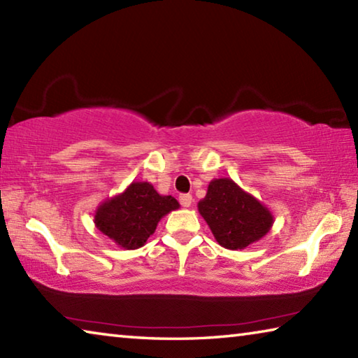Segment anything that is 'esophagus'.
<instances>
[{
    "label": "esophagus",
    "instance_id": "1",
    "mask_svg": "<svg viewBox=\"0 0 358 358\" xmlns=\"http://www.w3.org/2000/svg\"><path fill=\"white\" fill-rule=\"evenodd\" d=\"M178 201L181 203V207H191L192 196H191V194H181V196L178 197Z\"/></svg>",
    "mask_w": 358,
    "mask_h": 358
}]
</instances>
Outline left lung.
<instances>
[{
	"instance_id": "8db88e82",
	"label": "left lung",
	"mask_w": 358,
	"mask_h": 358,
	"mask_svg": "<svg viewBox=\"0 0 358 358\" xmlns=\"http://www.w3.org/2000/svg\"><path fill=\"white\" fill-rule=\"evenodd\" d=\"M199 211L217 243L227 250H243L262 238L273 224L270 211L229 178L211 181Z\"/></svg>"
}]
</instances>
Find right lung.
I'll list each match as a JSON object with an SVG mask.
<instances>
[{
  "label": "right lung",
  "instance_id": "add662e5",
  "mask_svg": "<svg viewBox=\"0 0 358 358\" xmlns=\"http://www.w3.org/2000/svg\"><path fill=\"white\" fill-rule=\"evenodd\" d=\"M178 207L172 196H159L150 183H131L121 196L101 205L94 222L121 248L136 250L145 245L161 217Z\"/></svg>",
  "mask_w": 358,
  "mask_h": 358
}]
</instances>
